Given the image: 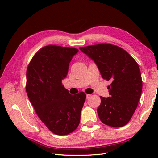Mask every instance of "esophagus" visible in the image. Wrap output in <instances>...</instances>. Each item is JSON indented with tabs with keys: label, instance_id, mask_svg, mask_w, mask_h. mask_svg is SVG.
Wrapping results in <instances>:
<instances>
[{
	"label": "esophagus",
	"instance_id": "obj_1",
	"mask_svg": "<svg viewBox=\"0 0 158 158\" xmlns=\"http://www.w3.org/2000/svg\"><path fill=\"white\" fill-rule=\"evenodd\" d=\"M90 97H91V95H90V94L86 95V99H89Z\"/></svg>",
	"mask_w": 158,
	"mask_h": 158
}]
</instances>
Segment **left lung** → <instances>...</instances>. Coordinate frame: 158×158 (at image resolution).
Segmentation results:
<instances>
[{
    "mask_svg": "<svg viewBox=\"0 0 158 158\" xmlns=\"http://www.w3.org/2000/svg\"><path fill=\"white\" fill-rule=\"evenodd\" d=\"M94 60L109 85L110 97H100L98 116L104 124L113 127L126 125L137 107L142 91L139 67L126 51L116 45L101 43L79 47Z\"/></svg>",
    "mask_w": 158,
    "mask_h": 158,
    "instance_id": "1",
    "label": "left lung"
}]
</instances>
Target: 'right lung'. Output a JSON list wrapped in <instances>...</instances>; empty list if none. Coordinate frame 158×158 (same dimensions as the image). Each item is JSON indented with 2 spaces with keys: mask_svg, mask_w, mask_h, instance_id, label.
<instances>
[{
  "mask_svg": "<svg viewBox=\"0 0 158 158\" xmlns=\"http://www.w3.org/2000/svg\"><path fill=\"white\" fill-rule=\"evenodd\" d=\"M74 47L50 44L41 48L29 63L26 90L41 121L53 134L72 133L79 126L85 93L69 94L62 80L68 74Z\"/></svg>",
  "mask_w": 158,
  "mask_h": 158,
  "instance_id": "1",
  "label": "right lung"
}]
</instances>
